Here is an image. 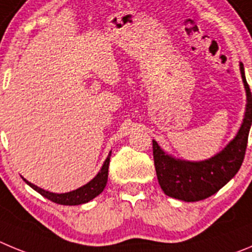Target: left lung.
<instances>
[{"instance_id": "8db88e82", "label": "left lung", "mask_w": 252, "mask_h": 252, "mask_svg": "<svg viewBox=\"0 0 252 252\" xmlns=\"http://www.w3.org/2000/svg\"><path fill=\"white\" fill-rule=\"evenodd\" d=\"M240 70L248 95L246 113L239 133L223 151L203 162H187L165 154L153 140L154 167L160 188L167 196L186 202L201 201L216 193L239 172L244 162L252 123L251 90L242 64H240Z\"/></svg>"}]
</instances>
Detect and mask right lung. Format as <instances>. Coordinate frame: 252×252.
Wrapping results in <instances>:
<instances>
[{"label": "right lung", "instance_id": "add662e5", "mask_svg": "<svg viewBox=\"0 0 252 252\" xmlns=\"http://www.w3.org/2000/svg\"><path fill=\"white\" fill-rule=\"evenodd\" d=\"M110 154L109 153L108 158L104 162L103 167H101L100 172H99L96 176H95L94 180L90 181L88 185L83 186V187L78 188L75 191L72 192H67V193H51L49 191H45L42 188L37 187V186L32 185L29 181H26L24 178L25 182L27 185L32 187L35 191H37L38 193L41 194V196L46 197L47 199L50 201H53V202L59 203V205H65V206H76V205H81V203H87L89 201H92L93 198H95L96 196L103 192L104 187L106 186V181H108V168H109V162H110Z\"/></svg>", "mask_w": 252, "mask_h": 252}]
</instances>
